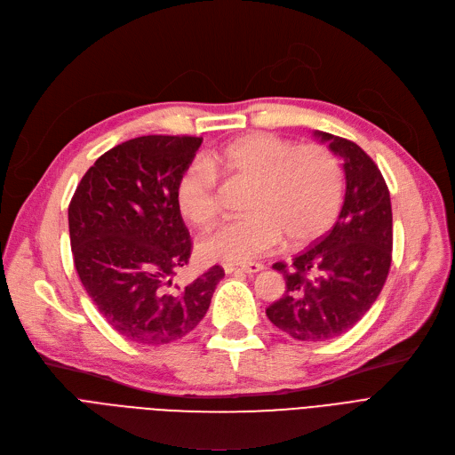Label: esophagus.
<instances>
[{
  "label": "esophagus",
  "mask_w": 455,
  "mask_h": 455,
  "mask_svg": "<svg viewBox=\"0 0 455 455\" xmlns=\"http://www.w3.org/2000/svg\"><path fill=\"white\" fill-rule=\"evenodd\" d=\"M264 270L260 262H248V264H224L226 274H257Z\"/></svg>",
  "instance_id": "obj_1"
}]
</instances>
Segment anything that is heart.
Instances as JSON below:
<instances>
[{
  "label": "heart",
  "mask_w": 455,
  "mask_h": 455,
  "mask_svg": "<svg viewBox=\"0 0 455 455\" xmlns=\"http://www.w3.org/2000/svg\"><path fill=\"white\" fill-rule=\"evenodd\" d=\"M211 165L235 181L250 183L246 217L222 226L200 244L209 260L246 262L275 248L303 246L336 220L343 198V171L325 145H298L268 132L236 138L211 156ZM205 164L185 167L176 183V205L198 228L220 215L217 172Z\"/></svg>",
  "instance_id": "1"
}]
</instances>
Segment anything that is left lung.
<instances>
[{
	"label": "left lung",
	"mask_w": 455,
	"mask_h": 455,
	"mask_svg": "<svg viewBox=\"0 0 455 455\" xmlns=\"http://www.w3.org/2000/svg\"><path fill=\"white\" fill-rule=\"evenodd\" d=\"M343 159L345 198L334 228L291 259L275 262L286 290L266 308L270 322L299 341H325L353 329L377 301L391 268L393 215L386 180L353 141L315 130Z\"/></svg>",
	"instance_id": "left-lung-1"
}]
</instances>
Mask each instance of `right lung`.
Returning <instances> with one entry per match:
<instances>
[{
	"instance_id": "right-lung-1",
	"label": "right lung",
	"mask_w": 455,
	"mask_h": 455,
	"mask_svg": "<svg viewBox=\"0 0 455 455\" xmlns=\"http://www.w3.org/2000/svg\"><path fill=\"white\" fill-rule=\"evenodd\" d=\"M202 138L141 136L104 152L71 198L69 240L80 283L124 339L167 345L205 315L224 277L212 266L191 284L172 283L191 257L176 183Z\"/></svg>"
}]
</instances>
